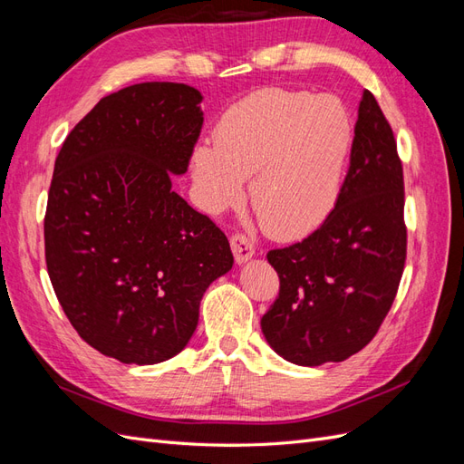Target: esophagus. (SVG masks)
<instances>
[{"label": "esophagus", "instance_id": "esophagus-1", "mask_svg": "<svg viewBox=\"0 0 464 464\" xmlns=\"http://www.w3.org/2000/svg\"><path fill=\"white\" fill-rule=\"evenodd\" d=\"M230 247L236 263H246L256 256V246L244 234H232L230 237Z\"/></svg>", "mask_w": 464, "mask_h": 464}]
</instances>
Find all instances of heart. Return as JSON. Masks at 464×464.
<instances>
[{
    "mask_svg": "<svg viewBox=\"0 0 464 464\" xmlns=\"http://www.w3.org/2000/svg\"><path fill=\"white\" fill-rule=\"evenodd\" d=\"M353 128L333 96L265 87L224 110L213 145L191 154L199 201L208 213L240 201L249 179V203L275 237H298L317 228L341 195Z\"/></svg>",
    "mask_w": 464,
    "mask_h": 464,
    "instance_id": "1",
    "label": "heart"
}]
</instances>
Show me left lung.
<instances>
[{
	"mask_svg": "<svg viewBox=\"0 0 464 464\" xmlns=\"http://www.w3.org/2000/svg\"><path fill=\"white\" fill-rule=\"evenodd\" d=\"M266 259L280 290L261 331L278 356L298 366L343 362L382 327L406 259L404 179L395 135L370 91L362 94L350 168L331 215Z\"/></svg>",
	"mask_w": 464,
	"mask_h": 464,
	"instance_id": "obj_1",
	"label": "left lung"
}]
</instances>
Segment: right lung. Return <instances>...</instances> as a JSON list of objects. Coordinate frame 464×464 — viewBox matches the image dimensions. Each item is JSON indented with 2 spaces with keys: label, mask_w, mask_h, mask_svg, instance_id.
Instances as JSON below:
<instances>
[{
  "label": "right lung",
  "mask_w": 464,
  "mask_h": 464,
  "mask_svg": "<svg viewBox=\"0 0 464 464\" xmlns=\"http://www.w3.org/2000/svg\"><path fill=\"white\" fill-rule=\"evenodd\" d=\"M184 82L104 96L62 145L44 217L55 296L85 343L123 363L186 348L208 285L232 269L228 237L172 189L203 128Z\"/></svg>",
  "instance_id": "add662e5"
}]
</instances>
